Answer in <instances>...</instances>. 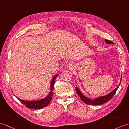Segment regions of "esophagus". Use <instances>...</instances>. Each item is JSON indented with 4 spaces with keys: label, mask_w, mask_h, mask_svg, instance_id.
I'll list each match as a JSON object with an SVG mask.
<instances>
[{
    "label": "esophagus",
    "mask_w": 129,
    "mask_h": 129,
    "mask_svg": "<svg viewBox=\"0 0 129 129\" xmlns=\"http://www.w3.org/2000/svg\"><path fill=\"white\" fill-rule=\"evenodd\" d=\"M68 67L70 69H73L74 67V65L73 63H72V62H70V63L68 64Z\"/></svg>",
    "instance_id": "34e87169"
}]
</instances>
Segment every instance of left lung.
<instances>
[{
    "label": "left lung",
    "mask_w": 129,
    "mask_h": 129,
    "mask_svg": "<svg viewBox=\"0 0 129 129\" xmlns=\"http://www.w3.org/2000/svg\"><path fill=\"white\" fill-rule=\"evenodd\" d=\"M105 41H106V42L108 44H114V43L111 41L106 40ZM121 81H120V83H119V85L117 86V87L114 89L113 91H112L108 94L104 95V96L98 97L96 99H94V100H90L89 98H87L86 97H85L84 95H83L81 93V92L80 91L79 89L77 87H76V90L77 94H79L80 97L81 98V100L83 102H85L86 104H88V105H92V106L101 105V104L105 103L107 102L108 101H109L111 100L112 98L114 96V95L115 94L116 91H117V89L119 88L120 85Z\"/></svg>",
    "instance_id": "obj_1"
}]
</instances>
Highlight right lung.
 <instances>
[{
	"label": "right lung",
	"mask_w": 129,
	"mask_h": 129,
	"mask_svg": "<svg viewBox=\"0 0 129 129\" xmlns=\"http://www.w3.org/2000/svg\"><path fill=\"white\" fill-rule=\"evenodd\" d=\"M58 75H56L55 76H54L50 84V89L51 90L53 91L54 88V84L55 82V80L56 77L58 76ZM52 95H53V92L51 91L49 95L43 100H41L39 101H23L21 100L20 98L17 99L19 100L21 102L23 105H25L27 108L30 109H42L43 108L47 107L48 104L50 103V101L52 100Z\"/></svg>",
	"instance_id": "right-lung-1"
}]
</instances>
